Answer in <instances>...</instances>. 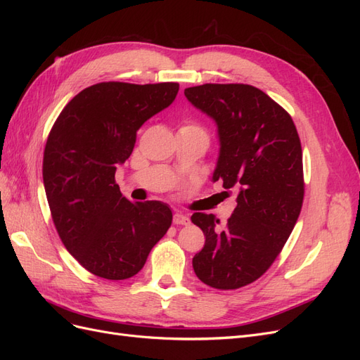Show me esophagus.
<instances>
[{"instance_id":"esophagus-1","label":"esophagus","mask_w":360,"mask_h":360,"mask_svg":"<svg viewBox=\"0 0 360 360\" xmlns=\"http://www.w3.org/2000/svg\"><path fill=\"white\" fill-rule=\"evenodd\" d=\"M172 221L176 225H188L189 224V216L181 213V212H176V213H174Z\"/></svg>"}]
</instances>
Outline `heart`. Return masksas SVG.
Listing matches in <instances>:
<instances>
[{"instance_id":"obj_1","label":"heart","mask_w":360,"mask_h":360,"mask_svg":"<svg viewBox=\"0 0 360 360\" xmlns=\"http://www.w3.org/2000/svg\"><path fill=\"white\" fill-rule=\"evenodd\" d=\"M184 127H188V129H197V130H200V132H202V130L198 127V126H184ZM204 134V132H202Z\"/></svg>"}]
</instances>
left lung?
Instances as JSON below:
<instances>
[{
	"instance_id": "1",
	"label": "left lung",
	"mask_w": 360,
	"mask_h": 360,
	"mask_svg": "<svg viewBox=\"0 0 360 360\" xmlns=\"http://www.w3.org/2000/svg\"><path fill=\"white\" fill-rule=\"evenodd\" d=\"M184 96L217 127L212 180L237 191L224 226L214 214H192L205 236L192 266L204 284L236 290L264 274L297 222L304 192L300 139L290 114L252 85L204 84Z\"/></svg>"
}]
</instances>
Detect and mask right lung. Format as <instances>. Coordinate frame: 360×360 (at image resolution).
Listing matches in <instances>:
<instances>
[{
    "mask_svg": "<svg viewBox=\"0 0 360 360\" xmlns=\"http://www.w3.org/2000/svg\"><path fill=\"white\" fill-rule=\"evenodd\" d=\"M177 82H101L76 94L52 126L43 184L61 242L93 275L122 281L144 267L172 222L168 204L132 202L115 183L136 132L168 108Z\"/></svg>",
    "mask_w": 360,
    "mask_h": 360,
    "instance_id": "obj_1",
    "label": "right lung"
}]
</instances>
